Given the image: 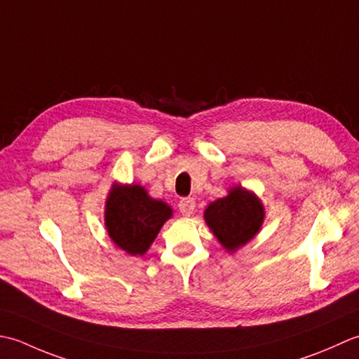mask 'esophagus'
I'll use <instances>...</instances> for the list:
<instances>
[{
  "label": "esophagus",
  "mask_w": 359,
  "mask_h": 359,
  "mask_svg": "<svg viewBox=\"0 0 359 359\" xmlns=\"http://www.w3.org/2000/svg\"><path fill=\"white\" fill-rule=\"evenodd\" d=\"M178 208H180V212L182 215L190 217L195 210V200L194 198H182L178 204Z\"/></svg>",
  "instance_id": "esophagus-1"
}]
</instances>
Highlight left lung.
<instances>
[{
    "label": "left lung",
    "mask_w": 359,
    "mask_h": 359,
    "mask_svg": "<svg viewBox=\"0 0 359 359\" xmlns=\"http://www.w3.org/2000/svg\"><path fill=\"white\" fill-rule=\"evenodd\" d=\"M263 218L265 209L259 196L241 186L229 189L224 198L210 203L204 210V220L228 252H236L252 240Z\"/></svg>",
    "instance_id": "obj_1"
}]
</instances>
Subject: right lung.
Masks as SVG:
<instances>
[{
  "label": "right lung",
  "instance_id": "obj_1",
  "mask_svg": "<svg viewBox=\"0 0 359 359\" xmlns=\"http://www.w3.org/2000/svg\"><path fill=\"white\" fill-rule=\"evenodd\" d=\"M172 208L149 196L139 184H113L105 204V226L114 245L130 255H144Z\"/></svg>",
  "mask_w": 359,
  "mask_h": 359
}]
</instances>
